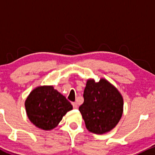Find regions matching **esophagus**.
Segmentation results:
<instances>
[{
    "label": "esophagus",
    "instance_id": "esophagus-1",
    "mask_svg": "<svg viewBox=\"0 0 155 155\" xmlns=\"http://www.w3.org/2000/svg\"><path fill=\"white\" fill-rule=\"evenodd\" d=\"M72 105H73V107H74V108H78L77 103H76V102L72 103Z\"/></svg>",
    "mask_w": 155,
    "mask_h": 155
}]
</instances>
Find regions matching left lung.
Segmentation results:
<instances>
[{"label": "left lung", "mask_w": 155, "mask_h": 155, "mask_svg": "<svg viewBox=\"0 0 155 155\" xmlns=\"http://www.w3.org/2000/svg\"><path fill=\"white\" fill-rule=\"evenodd\" d=\"M83 96L79 110L90 132L104 134L115 127L123 112V98L114 86L104 79H88Z\"/></svg>", "instance_id": "left-lung-1"}]
</instances>
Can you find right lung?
I'll use <instances>...</instances> for the list:
<instances>
[{
    "instance_id": "right-lung-1",
    "label": "right lung",
    "mask_w": 155,
    "mask_h": 155,
    "mask_svg": "<svg viewBox=\"0 0 155 155\" xmlns=\"http://www.w3.org/2000/svg\"><path fill=\"white\" fill-rule=\"evenodd\" d=\"M25 109L28 118L34 125L44 130L54 128L73 106L52 86L38 87L27 97Z\"/></svg>"
}]
</instances>
